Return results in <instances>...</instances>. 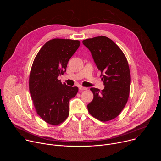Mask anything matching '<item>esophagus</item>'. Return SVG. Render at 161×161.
I'll return each mask as SVG.
<instances>
[{"label": "esophagus", "instance_id": "1", "mask_svg": "<svg viewBox=\"0 0 161 161\" xmlns=\"http://www.w3.org/2000/svg\"><path fill=\"white\" fill-rule=\"evenodd\" d=\"M79 89H80V90H86L87 88L83 87V86H80V87H79Z\"/></svg>", "mask_w": 161, "mask_h": 161}]
</instances>
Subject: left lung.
Here are the masks:
<instances>
[{
	"mask_svg": "<svg viewBox=\"0 0 161 161\" xmlns=\"http://www.w3.org/2000/svg\"><path fill=\"white\" fill-rule=\"evenodd\" d=\"M101 71L104 88H91L94 99L87 105L92 116L102 122L116 118L129 96L130 75L125 56L118 46L105 36L83 41Z\"/></svg>",
	"mask_w": 161,
	"mask_h": 161,
	"instance_id": "1",
	"label": "left lung"
}]
</instances>
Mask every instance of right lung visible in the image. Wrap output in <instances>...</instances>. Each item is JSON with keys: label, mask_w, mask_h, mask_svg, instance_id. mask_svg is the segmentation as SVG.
Listing matches in <instances>:
<instances>
[{"label": "right lung", "mask_w": 161, "mask_h": 161, "mask_svg": "<svg viewBox=\"0 0 161 161\" xmlns=\"http://www.w3.org/2000/svg\"><path fill=\"white\" fill-rule=\"evenodd\" d=\"M78 40L53 39L37 54L30 73L29 90L41 118L52 125L62 123L69 115V103L78 88L62 83L58 77L66 71L71 57L79 48Z\"/></svg>", "instance_id": "add662e5"}]
</instances>
